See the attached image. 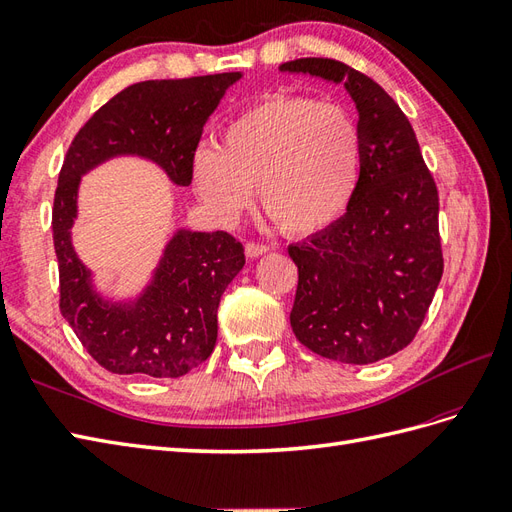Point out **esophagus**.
Returning a JSON list of instances; mask_svg holds the SVG:
<instances>
[{
    "label": "esophagus",
    "instance_id": "esophagus-1",
    "mask_svg": "<svg viewBox=\"0 0 512 512\" xmlns=\"http://www.w3.org/2000/svg\"><path fill=\"white\" fill-rule=\"evenodd\" d=\"M244 251H246V257H248V259H255V257L266 255V253L270 251V246H266V244H255V242H248V244L244 246Z\"/></svg>",
    "mask_w": 512,
    "mask_h": 512
}]
</instances>
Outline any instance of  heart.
Returning <instances> with one entry per match:
<instances>
[{
	"label": "heart",
	"mask_w": 512,
	"mask_h": 512,
	"mask_svg": "<svg viewBox=\"0 0 512 512\" xmlns=\"http://www.w3.org/2000/svg\"><path fill=\"white\" fill-rule=\"evenodd\" d=\"M361 136L337 103L270 95L192 155V188L222 222L238 220L255 183L261 207L294 235L331 227L359 186Z\"/></svg>",
	"instance_id": "heart-1"
}]
</instances>
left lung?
Listing matches in <instances>:
<instances>
[{
  "label": "left lung",
  "mask_w": 512,
  "mask_h": 512,
  "mask_svg": "<svg viewBox=\"0 0 512 512\" xmlns=\"http://www.w3.org/2000/svg\"><path fill=\"white\" fill-rule=\"evenodd\" d=\"M279 71L344 84L361 136L359 186L346 214L287 248L298 266L292 331L320 357L381 361L413 342L441 281L435 179L409 119L368 75L329 58L283 62Z\"/></svg>",
  "instance_id": "8db88e82"
}]
</instances>
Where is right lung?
Segmentation results:
<instances>
[{
    "mask_svg": "<svg viewBox=\"0 0 512 512\" xmlns=\"http://www.w3.org/2000/svg\"><path fill=\"white\" fill-rule=\"evenodd\" d=\"M240 77L235 71L131 84L90 116L64 157L51 212L60 311L108 372L179 378L212 355L220 296L242 270L244 248L227 231L177 229L136 298H106L71 240L80 181L112 157L136 155L160 166L175 186H190L203 127Z\"/></svg>",
    "mask_w": 512,
    "mask_h": 512,
    "instance_id": "1",
    "label": "right lung"
}]
</instances>
